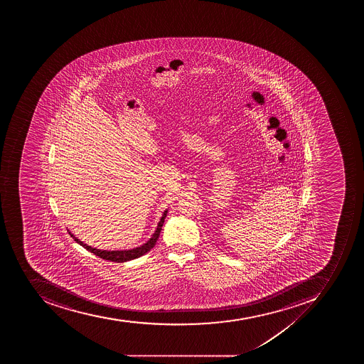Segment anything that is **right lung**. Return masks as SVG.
<instances>
[{
  "mask_svg": "<svg viewBox=\"0 0 364 364\" xmlns=\"http://www.w3.org/2000/svg\"><path fill=\"white\" fill-rule=\"evenodd\" d=\"M167 212L168 210H165L163 213V216H161V220H159V223H158L157 228H156V231L154 232V235H151L149 240L146 241V244L141 245L140 247H136V248H133V250H97V248H93V247L87 246V245L84 244L83 241H80V239L75 237L73 235L72 232L69 231V235H72L73 239H74L77 244H80V246L84 247L86 250H89V252H93L95 255L99 256V257L102 258V259H106V261H112V262H117V263H124V262L132 261V259H135V258L141 257V256L146 255V252H150L151 248H154L156 242H157L158 237H159V235H161V228H163L164 222H165V218H166Z\"/></svg>",
  "mask_w": 364,
  "mask_h": 364,
  "instance_id": "right-lung-1",
  "label": "right lung"
}]
</instances>
